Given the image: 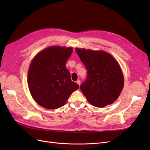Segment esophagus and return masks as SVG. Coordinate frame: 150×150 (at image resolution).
<instances>
[{
	"mask_svg": "<svg viewBox=\"0 0 150 150\" xmlns=\"http://www.w3.org/2000/svg\"><path fill=\"white\" fill-rule=\"evenodd\" d=\"M76 83H77V84H78L79 86H80V84H81V81H80L79 79H78V81H76Z\"/></svg>",
	"mask_w": 150,
	"mask_h": 150,
	"instance_id": "1",
	"label": "esophagus"
}]
</instances>
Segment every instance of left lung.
I'll return each instance as SVG.
<instances>
[{
  "label": "left lung",
  "mask_w": 150,
  "mask_h": 150,
  "mask_svg": "<svg viewBox=\"0 0 150 150\" xmlns=\"http://www.w3.org/2000/svg\"><path fill=\"white\" fill-rule=\"evenodd\" d=\"M87 70L86 79L80 86L88 102L103 108L118 98L124 86L121 67L115 59L104 51L76 49Z\"/></svg>",
  "instance_id": "1"
}]
</instances>
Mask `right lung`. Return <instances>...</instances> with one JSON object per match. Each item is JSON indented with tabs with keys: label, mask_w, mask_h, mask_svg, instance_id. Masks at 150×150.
<instances>
[{
	"label": "right lung",
	"mask_w": 150,
	"mask_h": 150,
	"mask_svg": "<svg viewBox=\"0 0 150 150\" xmlns=\"http://www.w3.org/2000/svg\"><path fill=\"white\" fill-rule=\"evenodd\" d=\"M72 52L71 47L52 46L43 50L33 59L28 82L32 96L40 106L49 110L59 108L79 88L71 81L66 66Z\"/></svg>",
	"instance_id": "1"
}]
</instances>
